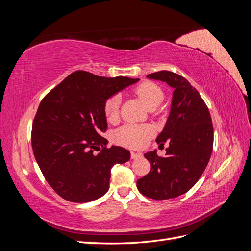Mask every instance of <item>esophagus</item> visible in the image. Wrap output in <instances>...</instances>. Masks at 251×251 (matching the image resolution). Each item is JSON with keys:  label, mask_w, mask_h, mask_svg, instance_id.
<instances>
[{"label": "esophagus", "mask_w": 251, "mask_h": 251, "mask_svg": "<svg viewBox=\"0 0 251 251\" xmlns=\"http://www.w3.org/2000/svg\"><path fill=\"white\" fill-rule=\"evenodd\" d=\"M141 156H142L141 153H136V151H131V158H132V159L139 158V157H141Z\"/></svg>", "instance_id": "34e87169"}]
</instances>
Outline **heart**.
I'll return each instance as SVG.
<instances>
[{
	"label": "heart",
	"mask_w": 251,
	"mask_h": 251,
	"mask_svg": "<svg viewBox=\"0 0 251 251\" xmlns=\"http://www.w3.org/2000/svg\"><path fill=\"white\" fill-rule=\"evenodd\" d=\"M132 93L138 98L144 107L155 109L164 98L162 89L151 81H142L132 89ZM103 113L109 123H115L119 118V98L109 97L103 103ZM153 127L148 125L126 124L119 127L114 135V139L121 146L131 149L143 148L153 136Z\"/></svg>",
	"instance_id": "heart-1"
}]
</instances>
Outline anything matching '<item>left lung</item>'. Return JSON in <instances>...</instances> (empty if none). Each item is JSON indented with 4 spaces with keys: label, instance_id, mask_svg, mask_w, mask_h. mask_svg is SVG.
<instances>
[{
    "label": "left lung",
    "instance_id": "obj_1",
    "mask_svg": "<svg viewBox=\"0 0 251 251\" xmlns=\"http://www.w3.org/2000/svg\"><path fill=\"white\" fill-rule=\"evenodd\" d=\"M148 77L175 89L169 119L156 139L170 146L164 157L156 151L144 154L151 171L137 180V188L148 198L166 200L188 192L202 176L214 146V126L206 103L183 76L163 70Z\"/></svg>",
    "mask_w": 251,
    "mask_h": 251
}]
</instances>
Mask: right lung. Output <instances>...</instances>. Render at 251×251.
<instances>
[{
	"label": "right lung",
	"mask_w": 251,
	"mask_h": 251,
	"mask_svg": "<svg viewBox=\"0 0 251 251\" xmlns=\"http://www.w3.org/2000/svg\"><path fill=\"white\" fill-rule=\"evenodd\" d=\"M136 81L79 70L42 100L32 124V150L45 179L63 199L86 203L100 198L109 189L112 166L128 161L130 151L107 148L101 136L108 127L103 103ZM96 149L101 151L97 155Z\"/></svg>",
	"instance_id": "1"
}]
</instances>
